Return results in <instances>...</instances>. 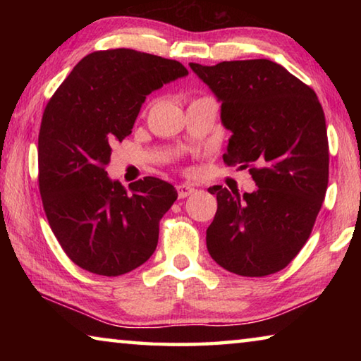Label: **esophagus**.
<instances>
[{
    "label": "esophagus",
    "mask_w": 361,
    "mask_h": 361,
    "mask_svg": "<svg viewBox=\"0 0 361 361\" xmlns=\"http://www.w3.org/2000/svg\"><path fill=\"white\" fill-rule=\"evenodd\" d=\"M176 191H178L180 199H185V197H188V195L195 192V188L191 185H180L178 188H176Z\"/></svg>",
    "instance_id": "obj_1"
}]
</instances>
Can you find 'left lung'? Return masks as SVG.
<instances>
[{"mask_svg": "<svg viewBox=\"0 0 361 361\" xmlns=\"http://www.w3.org/2000/svg\"><path fill=\"white\" fill-rule=\"evenodd\" d=\"M221 103L231 132L224 162L247 169L258 189L216 194L207 229L216 264L243 277L279 272L304 247L328 186V137L319 97L282 65L266 59L213 66L189 63Z\"/></svg>", "mask_w": 361, "mask_h": 361, "instance_id": "left-lung-1", "label": "left lung"}]
</instances>
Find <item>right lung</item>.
I'll return each mask as SVG.
<instances>
[{"mask_svg":"<svg viewBox=\"0 0 361 361\" xmlns=\"http://www.w3.org/2000/svg\"><path fill=\"white\" fill-rule=\"evenodd\" d=\"M185 76L180 62L152 54L92 52L47 103L38 138L42 205L63 252L85 271L122 276L154 253L159 219L178 192L146 176L127 194L105 167L111 146L132 133L146 95Z\"/></svg>","mask_w":361,"mask_h":361,"instance_id":"add662e5","label":"right lung"}]
</instances>
